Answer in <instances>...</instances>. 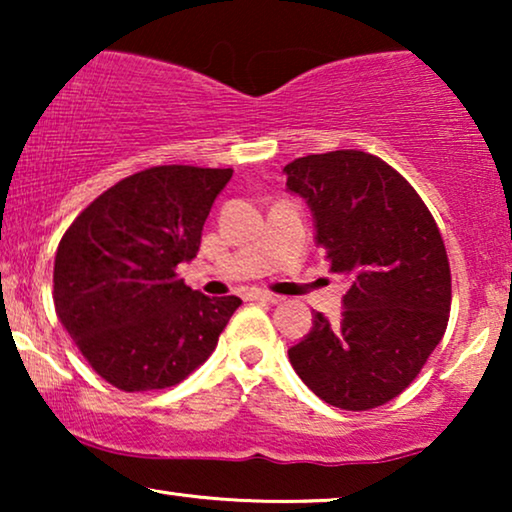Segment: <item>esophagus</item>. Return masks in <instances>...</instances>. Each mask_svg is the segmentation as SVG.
<instances>
[{"instance_id":"34e87169","label":"esophagus","mask_w":512,"mask_h":512,"mask_svg":"<svg viewBox=\"0 0 512 512\" xmlns=\"http://www.w3.org/2000/svg\"><path fill=\"white\" fill-rule=\"evenodd\" d=\"M251 298L263 300V303H272V305L282 303V296H277V293H270V291H254L251 293Z\"/></svg>"}]
</instances>
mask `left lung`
Masks as SVG:
<instances>
[{"mask_svg": "<svg viewBox=\"0 0 512 512\" xmlns=\"http://www.w3.org/2000/svg\"><path fill=\"white\" fill-rule=\"evenodd\" d=\"M284 172L312 209L331 270L352 279L342 317L314 312L312 331L289 349L291 366L328 405L380 408L415 382L445 335L443 235L415 188L373 153H312Z\"/></svg>", "mask_w": 512, "mask_h": 512, "instance_id": "1", "label": "left lung"}]
</instances>
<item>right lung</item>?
Returning a JSON list of instances; mask_svg holds the SVG:
<instances>
[{
  "instance_id": "obj_1",
  "label": "right lung",
  "mask_w": 512,
  "mask_h": 512,
  "mask_svg": "<svg viewBox=\"0 0 512 512\" xmlns=\"http://www.w3.org/2000/svg\"><path fill=\"white\" fill-rule=\"evenodd\" d=\"M233 170L156 165L107 188L55 251V312L111 387L167 389L200 368L242 305L177 275L198 256L202 226Z\"/></svg>"
}]
</instances>
